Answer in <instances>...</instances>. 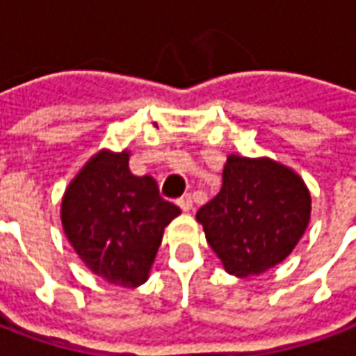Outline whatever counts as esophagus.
<instances>
[{"label":"esophagus","instance_id":"esophagus-1","mask_svg":"<svg viewBox=\"0 0 356 356\" xmlns=\"http://www.w3.org/2000/svg\"><path fill=\"white\" fill-rule=\"evenodd\" d=\"M177 204H179V208L183 209V211H191V209H193V198H191L188 194L183 196V198H179Z\"/></svg>","mask_w":356,"mask_h":356}]
</instances>
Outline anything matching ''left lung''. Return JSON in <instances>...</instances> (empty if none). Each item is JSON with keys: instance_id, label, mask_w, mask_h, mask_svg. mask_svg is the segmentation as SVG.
<instances>
[{"instance_id": "8db88e82", "label": "left lung", "mask_w": 356, "mask_h": 356, "mask_svg": "<svg viewBox=\"0 0 356 356\" xmlns=\"http://www.w3.org/2000/svg\"><path fill=\"white\" fill-rule=\"evenodd\" d=\"M229 275L248 278L282 263L311 221V193L299 173L270 160L229 154L223 186L196 211Z\"/></svg>"}]
</instances>
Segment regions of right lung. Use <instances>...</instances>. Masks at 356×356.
I'll use <instances>...</instances> for the list:
<instances>
[{"instance_id":"right-lung-1","label":"right lung","mask_w":356,"mask_h":356,"mask_svg":"<svg viewBox=\"0 0 356 356\" xmlns=\"http://www.w3.org/2000/svg\"><path fill=\"white\" fill-rule=\"evenodd\" d=\"M179 213L154 179L129 171V150L108 148L83 163L60 204L66 238L83 265L122 288L147 282L163 229Z\"/></svg>"}]
</instances>
